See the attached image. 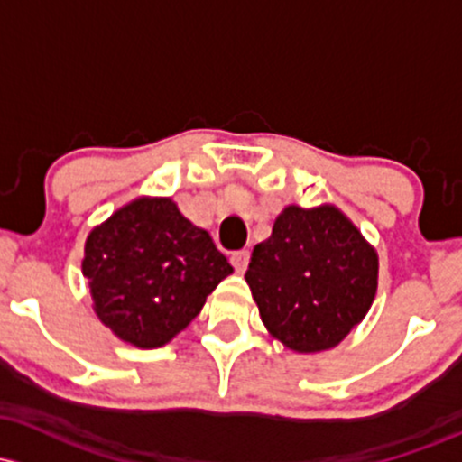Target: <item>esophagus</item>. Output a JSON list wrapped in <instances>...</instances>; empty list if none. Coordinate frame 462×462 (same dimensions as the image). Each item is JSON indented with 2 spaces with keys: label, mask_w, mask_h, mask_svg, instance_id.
<instances>
[{
  "label": "esophagus",
  "mask_w": 462,
  "mask_h": 462,
  "mask_svg": "<svg viewBox=\"0 0 462 462\" xmlns=\"http://www.w3.org/2000/svg\"><path fill=\"white\" fill-rule=\"evenodd\" d=\"M230 261H232V265H235V270L243 273L247 270V263H250V252H247V250L235 252V254L230 256Z\"/></svg>",
  "instance_id": "esophagus-1"
}]
</instances>
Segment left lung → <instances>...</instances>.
<instances>
[{
  "mask_svg": "<svg viewBox=\"0 0 462 462\" xmlns=\"http://www.w3.org/2000/svg\"><path fill=\"white\" fill-rule=\"evenodd\" d=\"M377 252L336 206H287L252 252L245 281L261 320L298 353L337 346L377 293Z\"/></svg>",
  "mask_w": 462,
  "mask_h": 462,
  "instance_id": "8db88e82",
  "label": "left lung"
}]
</instances>
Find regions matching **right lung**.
Instances as JSON below:
<instances>
[{
    "label": "right lung",
    "mask_w": 462,
    "mask_h": 462,
    "mask_svg": "<svg viewBox=\"0 0 462 462\" xmlns=\"http://www.w3.org/2000/svg\"><path fill=\"white\" fill-rule=\"evenodd\" d=\"M83 273L100 322L134 346L157 348L195 320L232 265L173 199L140 197L89 232Z\"/></svg>",
    "instance_id": "obj_1"
}]
</instances>
